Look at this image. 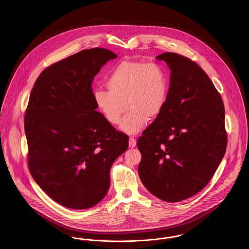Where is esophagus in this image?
<instances>
[{"label":"esophagus","mask_w":249,"mask_h":249,"mask_svg":"<svg viewBox=\"0 0 249 249\" xmlns=\"http://www.w3.org/2000/svg\"><path fill=\"white\" fill-rule=\"evenodd\" d=\"M129 146H130V147L136 146V139H135L134 137H130V138H129Z\"/></svg>","instance_id":"34e87169"}]
</instances>
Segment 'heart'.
Here are the masks:
<instances>
[{
    "instance_id": "obj_1",
    "label": "heart",
    "mask_w": 249,
    "mask_h": 249,
    "mask_svg": "<svg viewBox=\"0 0 249 249\" xmlns=\"http://www.w3.org/2000/svg\"><path fill=\"white\" fill-rule=\"evenodd\" d=\"M107 90L96 89L93 101L98 110L111 125H119L128 134L143 129L148 119H154L165 106L169 89L165 69L159 63L125 60L118 64L106 78Z\"/></svg>"
}]
</instances>
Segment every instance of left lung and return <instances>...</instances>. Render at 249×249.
<instances>
[{
	"mask_svg": "<svg viewBox=\"0 0 249 249\" xmlns=\"http://www.w3.org/2000/svg\"><path fill=\"white\" fill-rule=\"evenodd\" d=\"M171 70L165 106L137 141L143 186L159 199L183 201L201 191L225 155V109L201 67L182 55L156 57Z\"/></svg>",
	"mask_w": 249,
	"mask_h": 249,
	"instance_id": "8db88e82",
	"label": "left lung"
}]
</instances>
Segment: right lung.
Wrapping results in <instances>:
<instances>
[{"instance_id": "right-lung-1", "label": "right lung", "mask_w": 249, "mask_h": 249, "mask_svg": "<svg viewBox=\"0 0 249 249\" xmlns=\"http://www.w3.org/2000/svg\"><path fill=\"white\" fill-rule=\"evenodd\" d=\"M117 55L84 49L47 67L30 95L24 119L28 165L38 186L59 204L87 209L107 195L110 169L129 137L96 111L91 83Z\"/></svg>"}]
</instances>
